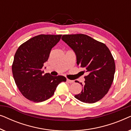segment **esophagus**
Here are the masks:
<instances>
[{
  "mask_svg": "<svg viewBox=\"0 0 131 131\" xmlns=\"http://www.w3.org/2000/svg\"><path fill=\"white\" fill-rule=\"evenodd\" d=\"M67 82H68V83H72L74 82V80H70V79H67Z\"/></svg>",
  "mask_w": 131,
  "mask_h": 131,
  "instance_id": "1",
  "label": "esophagus"
}]
</instances>
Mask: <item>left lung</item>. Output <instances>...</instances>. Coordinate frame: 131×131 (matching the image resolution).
I'll return each mask as SVG.
<instances>
[{
  "label": "left lung",
  "mask_w": 131,
  "mask_h": 131,
  "mask_svg": "<svg viewBox=\"0 0 131 131\" xmlns=\"http://www.w3.org/2000/svg\"><path fill=\"white\" fill-rule=\"evenodd\" d=\"M61 39L74 52L76 63L85 68L88 75L82 92L74 95L85 103H94L108 92L114 79L115 63L105 44L83 34L66 35Z\"/></svg>",
  "instance_id": "obj_1"
}]
</instances>
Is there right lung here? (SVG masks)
<instances>
[{
  "mask_svg": "<svg viewBox=\"0 0 131 131\" xmlns=\"http://www.w3.org/2000/svg\"><path fill=\"white\" fill-rule=\"evenodd\" d=\"M61 36H36L18 48L12 66V74L18 88L27 99L35 103L45 101L53 95L59 83L66 81L62 76L43 75L42 70L52 48Z\"/></svg>",
  "mask_w": 131,
  "mask_h": 131,
  "instance_id": "right-lung-1",
  "label": "right lung"
}]
</instances>
